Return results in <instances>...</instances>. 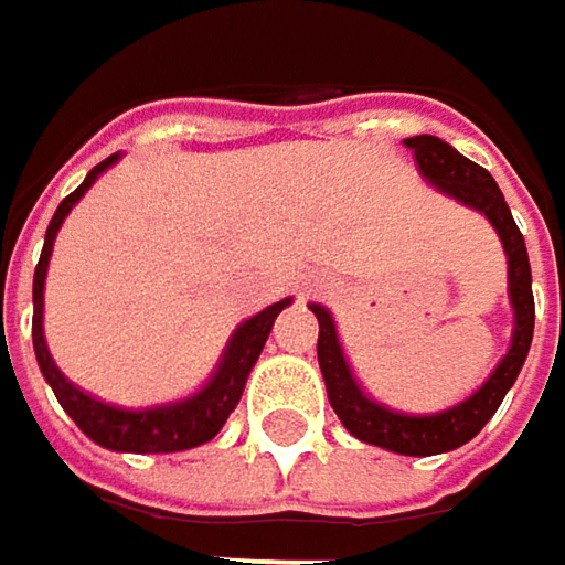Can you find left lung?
Segmentation results:
<instances>
[{
  "label": "left lung",
  "instance_id": "1",
  "mask_svg": "<svg viewBox=\"0 0 565 565\" xmlns=\"http://www.w3.org/2000/svg\"><path fill=\"white\" fill-rule=\"evenodd\" d=\"M402 143L415 153L424 179H430L449 198H459L462 204L481 210L497 228V235L507 248V257H510V298L512 308H515L510 352L475 396H468L466 402H459L446 412H437V415H405V412H393L380 402L367 399L352 377L349 364H345V355H342L337 339V323L323 305H311L317 323H320L317 361H320V371L327 380V396H330L333 412L359 440L393 449L402 456H437V452H449L456 446L468 444L490 422V415L500 408L507 390L519 377L525 355L532 349L534 333L532 267H529L525 238L515 226L510 206L503 201L497 182L490 179L488 169L471 163L468 157H462L459 150H452L449 143L434 138V135L405 138Z\"/></svg>",
  "mask_w": 565,
  "mask_h": 565
}]
</instances>
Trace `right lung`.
Instances as JSON below:
<instances>
[{
	"instance_id": "right-lung-1",
	"label": "right lung",
	"mask_w": 565,
	"mask_h": 565,
	"mask_svg": "<svg viewBox=\"0 0 565 565\" xmlns=\"http://www.w3.org/2000/svg\"><path fill=\"white\" fill-rule=\"evenodd\" d=\"M116 160L119 157L113 153L103 163L94 166L87 172V179L58 204L53 223L46 228L43 254H40V264L33 270V352H36V364H40L43 377L53 386L58 405L72 415V422L94 444L116 449V452H179V449L206 444L223 430L232 408L242 399V390H245V380H248L254 361L260 359V349L270 337L273 320L279 317V311L292 298H282L270 308H264L260 315L245 320L228 339L226 355L220 361L216 374L194 396H185L179 402H163V405H147V408H121V405L97 399V396H90L81 386H75L55 367V361L50 359V349H46V339H43V282H46V267H50L55 232L62 226V220L81 201V194L97 182L99 172L109 169Z\"/></svg>"
}]
</instances>
